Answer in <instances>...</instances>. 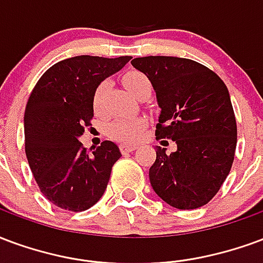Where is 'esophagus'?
Instances as JSON below:
<instances>
[{"mask_svg": "<svg viewBox=\"0 0 263 263\" xmlns=\"http://www.w3.org/2000/svg\"><path fill=\"white\" fill-rule=\"evenodd\" d=\"M137 148V145H130V144H120V151L122 153H132Z\"/></svg>", "mask_w": 263, "mask_h": 263, "instance_id": "1", "label": "esophagus"}]
</instances>
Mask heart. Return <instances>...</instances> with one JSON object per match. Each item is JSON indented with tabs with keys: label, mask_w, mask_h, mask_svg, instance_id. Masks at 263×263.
<instances>
[{
	"label": "heart",
	"mask_w": 263,
	"mask_h": 263,
	"mask_svg": "<svg viewBox=\"0 0 263 263\" xmlns=\"http://www.w3.org/2000/svg\"><path fill=\"white\" fill-rule=\"evenodd\" d=\"M123 82L130 93H133L134 97H137L143 89H147V88L151 89L150 80L139 71L127 72L124 76ZM106 88H108V82L102 81L98 84V87L93 91L92 106H93L95 113L102 112ZM145 124L147 122L143 118H116L113 119L112 122H109L106 126V132H108L109 137L118 140L120 143H124V144H132L141 137V134L145 129Z\"/></svg>",
	"instance_id": "b5f03b06"
}]
</instances>
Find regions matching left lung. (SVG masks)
<instances>
[{
  "instance_id": "obj_1",
  "label": "left lung",
  "mask_w": 263,
  "mask_h": 263,
  "mask_svg": "<svg viewBox=\"0 0 263 263\" xmlns=\"http://www.w3.org/2000/svg\"><path fill=\"white\" fill-rule=\"evenodd\" d=\"M132 64L148 77L157 93L161 115L155 137L178 147L171 154L157 147L151 186L172 208L204 206L220 191L235 155L237 122L229 89L214 71L189 59L148 55Z\"/></svg>"
}]
</instances>
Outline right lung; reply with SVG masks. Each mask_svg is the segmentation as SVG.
Here are the masks:
<instances>
[{
	"label": "right lung",
	"instance_id": "add662e5",
	"mask_svg": "<svg viewBox=\"0 0 263 263\" xmlns=\"http://www.w3.org/2000/svg\"><path fill=\"white\" fill-rule=\"evenodd\" d=\"M130 55H77L55 63L30 92L25 109V153L43 196L68 212H84L102 197L110 171L122 157L105 140L87 150L80 136L93 118L92 97L99 82Z\"/></svg>",
	"mask_w": 263,
	"mask_h": 263
}]
</instances>
